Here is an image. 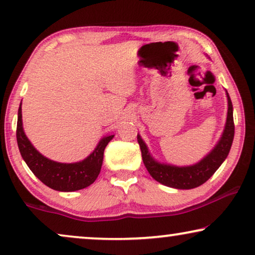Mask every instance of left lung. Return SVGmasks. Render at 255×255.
<instances>
[{"label":"left lung","instance_id":"left-lung-1","mask_svg":"<svg viewBox=\"0 0 255 255\" xmlns=\"http://www.w3.org/2000/svg\"><path fill=\"white\" fill-rule=\"evenodd\" d=\"M228 117L224 131L217 145L214 149L204 156L200 162L195 163L193 166L177 167L167 163H160L155 161L149 154L148 148L142 140L140 135H137L138 144L140 146L142 161L151 176L158 182L165 184L167 187L176 188V189H193L210 179L214 175L219 166L224 162L226 156L229 155L231 149L233 137H235V123H233V107L231 99H230L228 92Z\"/></svg>","mask_w":255,"mask_h":255}]
</instances>
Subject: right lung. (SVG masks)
I'll list each match as a JSON object with an SVG mask.
<instances>
[{
	"label": "right lung",
	"instance_id": "right-lung-1",
	"mask_svg": "<svg viewBox=\"0 0 255 255\" xmlns=\"http://www.w3.org/2000/svg\"><path fill=\"white\" fill-rule=\"evenodd\" d=\"M17 144L20 155L34 175L44 184L58 191H75L88 187L97 179L103 162V154L108 142L114 135L101 139L92 154L74 163H61L40 154L24 133L22 122V103L18 109L16 130Z\"/></svg>",
	"mask_w": 255,
	"mask_h": 255
}]
</instances>
